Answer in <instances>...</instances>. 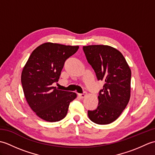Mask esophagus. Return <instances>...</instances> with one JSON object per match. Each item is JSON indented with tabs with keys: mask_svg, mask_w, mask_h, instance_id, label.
<instances>
[{
	"mask_svg": "<svg viewBox=\"0 0 155 155\" xmlns=\"http://www.w3.org/2000/svg\"><path fill=\"white\" fill-rule=\"evenodd\" d=\"M87 93H86V92H84L83 93H81V94H78V96H79L81 98H84L85 97L87 96Z\"/></svg>",
	"mask_w": 155,
	"mask_h": 155,
	"instance_id": "esophagus-1",
	"label": "esophagus"
}]
</instances>
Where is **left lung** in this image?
Wrapping results in <instances>:
<instances>
[{"instance_id":"1","label":"left lung","mask_w":155,"mask_h":155,"mask_svg":"<svg viewBox=\"0 0 155 155\" xmlns=\"http://www.w3.org/2000/svg\"><path fill=\"white\" fill-rule=\"evenodd\" d=\"M83 51L97 80L105 83L98 93L97 108L88 110V116L96 124H110L117 119L129 101L130 67L121 52L110 46H85Z\"/></svg>"}]
</instances>
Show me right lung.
Instances as JSON below:
<instances>
[{
  "label": "right lung",
  "mask_w": 155,
  "mask_h": 155,
  "mask_svg": "<svg viewBox=\"0 0 155 155\" xmlns=\"http://www.w3.org/2000/svg\"><path fill=\"white\" fill-rule=\"evenodd\" d=\"M78 46L46 42L32 51L21 74L25 97L38 117L48 122L66 117L69 104L77 94L52 87L60 78L67 59L78 51Z\"/></svg>",
  "instance_id": "right-lung-1"
}]
</instances>
